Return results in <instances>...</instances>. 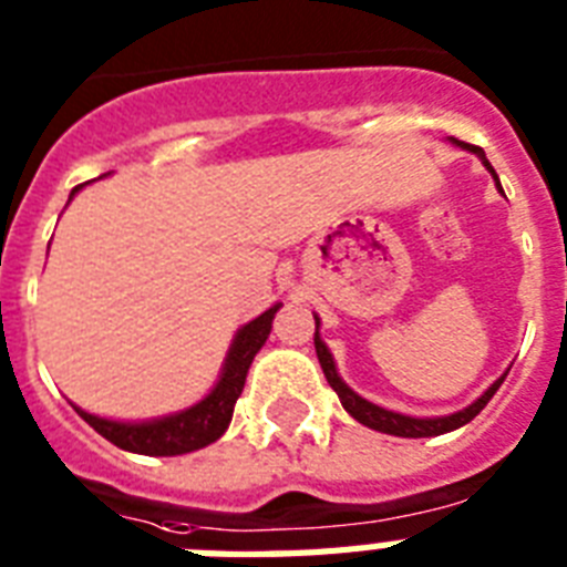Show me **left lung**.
Listing matches in <instances>:
<instances>
[{
    "instance_id": "left-lung-1",
    "label": "left lung",
    "mask_w": 567,
    "mask_h": 567,
    "mask_svg": "<svg viewBox=\"0 0 567 567\" xmlns=\"http://www.w3.org/2000/svg\"><path fill=\"white\" fill-rule=\"evenodd\" d=\"M465 150H471V153L480 155L485 167L492 171V164H488V158H485V153L480 150V146L465 144ZM318 327H320V320L315 318V350H318L323 377H327V382L338 394L341 405H344L347 412L353 414L359 423H364V426H371V430H377V432H388V435H400V439H430V435H444V432H450V430H458V426H465L467 421H474L476 414L483 412L485 403L492 400L494 391H497L503 379H506V377H501L492 388H488V391H485L483 396H480V400H476V403H471L467 409H462V412H456V414H447V417H409V414L388 412V409H379V405L362 400V396L355 394V391H350V388L341 382V377H338V371H336V362H332V353H329L327 344L320 341Z\"/></svg>"
}]
</instances>
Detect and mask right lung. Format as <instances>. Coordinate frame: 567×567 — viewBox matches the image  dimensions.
<instances>
[{"label": "right lung", "instance_id": "1", "mask_svg": "<svg viewBox=\"0 0 567 567\" xmlns=\"http://www.w3.org/2000/svg\"><path fill=\"white\" fill-rule=\"evenodd\" d=\"M82 188V185H79ZM79 188H73V194ZM70 194V196H73ZM279 306L267 309L261 318L249 320L247 327L235 336V344L229 350L226 368H223L220 382L214 385V391L205 396L203 403L190 405L185 412L173 414V417H162V421L150 423H117L87 414L82 409L75 412L82 414L84 421L91 423L93 430L100 432L102 439H109L111 444H117L120 450L128 453H144V456H182L190 450H199L205 444H212L226 432L238 403L244 382H247V371L256 353L265 347L267 336H270V323Z\"/></svg>", "mask_w": 567, "mask_h": 567}]
</instances>
